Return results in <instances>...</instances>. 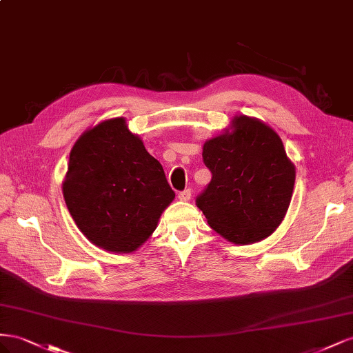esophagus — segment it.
I'll return each instance as SVG.
<instances>
[{
	"instance_id": "34e87169",
	"label": "esophagus",
	"mask_w": 353,
	"mask_h": 353,
	"mask_svg": "<svg viewBox=\"0 0 353 353\" xmlns=\"http://www.w3.org/2000/svg\"><path fill=\"white\" fill-rule=\"evenodd\" d=\"M177 196L180 201H189L190 196H192V192H190V189H185V190H182V192H179Z\"/></svg>"
}]
</instances>
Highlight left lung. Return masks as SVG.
Masks as SVG:
<instances>
[{
    "mask_svg": "<svg viewBox=\"0 0 353 353\" xmlns=\"http://www.w3.org/2000/svg\"><path fill=\"white\" fill-rule=\"evenodd\" d=\"M203 159L211 182L196 196L208 225L234 244L268 238L284 220L296 168L283 140L260 119L239 115L225 133L207 140Z\"/></svg>",
    "mask_w": 353,
    "mask_h": 353,
    "instance_id": "left-lung-1",
    "label": "left lung"
}]
</instances>
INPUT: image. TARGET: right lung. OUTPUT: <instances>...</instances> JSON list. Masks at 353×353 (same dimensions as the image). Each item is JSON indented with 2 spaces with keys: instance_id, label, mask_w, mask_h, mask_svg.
Here are the masks:
<instances>
[{
  "instance_id": "right-lung-1",
  "label": "right lung",
  "mask_w": 353,
  "mask_h": 353,
  "mask_svg": "<svg viewBox=\"0 0 353 353\" xmlns=\"http://www.w3.org/2000/svg\"><path fill=\"white\" fill-rule=\"evenodd\" d=\"M62 190L78 229L112 253L136 251L174 199L163 165L124 118L102 121L79 136Z\"/></svg>"
}]
</instances>
